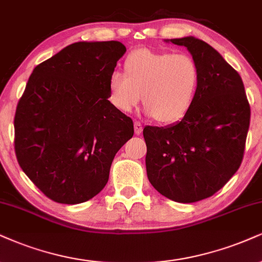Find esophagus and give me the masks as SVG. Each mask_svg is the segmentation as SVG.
<instances>
[{"label": "esophagus", "mask_w": 262, "mask_h": 262, "mask_svg": "<svg viewBox=\"0 0 262 262\" xmlns=\"http://www.w3.org/2000/svg\"><path fill=\"white\" fill-rule=\"evenodd\" d=\"M134 128H135V134L136 135H141L142 131H143V126H142L140 121H135Z\"/></svg>", "instance_id": "1"}]
</instances>
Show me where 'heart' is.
<instances>
[{"label": "heart", "instance_id": "heart-1", "mask_svg": "<svg viewBox=\"0 0 262 262\" xmlns=\"http://www.w3.org/2000/svg\"><path fill=\"white\" fill-rule=\"evenodd\" d=\"M125 72L109 75V101L127 113L143 98L146 113L161 122H175L194 103L200 82L198 64L186 53L137 50L125 60Z\"/></svg>", "mask_w": 262, "mask_h": 262}]
</instances>
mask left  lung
<instances>
[{
  "label": "left lung",
  "mask_w": 262,
  "mask_h": 262,
  "mask_svg": "<svg viewBox=\"0 0 262 262\" xmlns=\"http://www.w3.org/2000/svg\"><path fill=\"white\" fill-rule=\"evenodd\" d=\"M185 46L200 70L194 103L175 124L143 128L151 186L179 203H194L221 189L239 169L250 124L242 77L215 48L194 36Z\"/></svg>",
  "instance_id": "left-lung-1"
}]
</instances>
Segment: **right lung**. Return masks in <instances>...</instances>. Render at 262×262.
Wrapping results in <instances>:
<instances>
[{
    "mask_svg": "<svg viewBox=\"0 0 262 262\" xmlns=\"http://www.w3.org/2000/svg\"><path fill=\"white\" fill-rule=\"evenodd\" d=\"M126 52L119 41L75 42L32 70L14 116L15 156L45 195L80 204L104 188L132 119L109 98L108 80Z\"/></svg>",
    "mask_w": 262,
    "mask_h": 262,
    "instance_id": "right-lung-1",
    "label": "right lung"
}]
</instances>
